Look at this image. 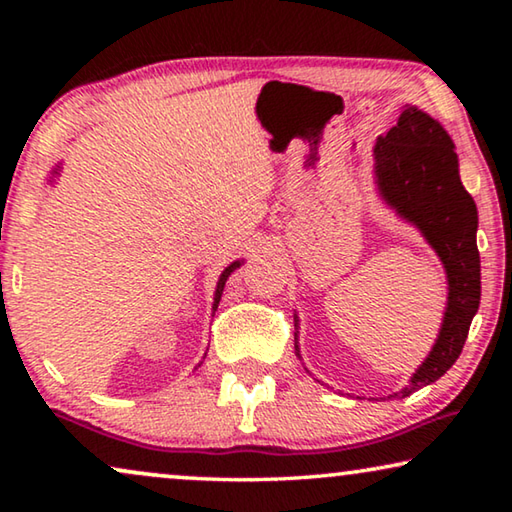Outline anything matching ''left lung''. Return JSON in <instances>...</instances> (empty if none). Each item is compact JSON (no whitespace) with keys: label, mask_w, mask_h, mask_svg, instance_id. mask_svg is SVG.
Wrapping results in <instances>:
<instances>
[{"label":"left lung","mask_w":512,"mask_h":512,"mask_svg":"<svg viewBox=\"0 0 512 512\" xmlns=\"http://www.w3.org/2000/svg\"><path fill=\"white\" fill-rule=\"evenodd\" d=\"M375 176L381 196L406 221L415 223L443 259L449 298L438 341L411 377L406 397L431 384L454 366L481 300V259L476 248L474 198L458 176L452 137L436 119L418 108H404L397 126L375 144ZM296 357L300 348L296 345Z\"/></svg>","instance_id":"1"}]
</instances>
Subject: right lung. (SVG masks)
<instances>
[{
  "mask_svg": "<svg viewBox=\"0 0 512 512\" xmlns=\"http://www.w3.org/2000/svg\"><path fill=\"white\" fill-rule=\"evenodd\" d=\"M58 173V171H56ZM239 266V262H235V264H230L228 268H225V271L221 273V277H219V284H216V296H214V311H216V307H219V300H221V293H223V287H225V280H228V275L235 271V268Z\"/></svg>",
  "mask_w": 512,
  "mask_h": 512,
  "instance_id": "obj_1",
  "label": "right lung"
}]
</instances>
